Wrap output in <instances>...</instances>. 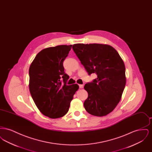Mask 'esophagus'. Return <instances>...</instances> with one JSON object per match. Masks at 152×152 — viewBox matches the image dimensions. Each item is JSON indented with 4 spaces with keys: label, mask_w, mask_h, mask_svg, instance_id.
Returning <instances> with one entry per match:
<instances>
[{
    "label": "esophagus",
    "mask_w": 152,
    "mask_h": 152,
    "mask_svg": "<svg viewBox=\"0 0 152 152\" xmlns=\"http://www.w3.org/2000/svg\"><path fill=\"white\" fill-rule=\"evenodd\" d=\"M83 87H84V85H83V84H80V85H79L80 88H81V89H82V88H83Z\"/></svg>",
    "instance_id": "obj_1"
}]
</instances>
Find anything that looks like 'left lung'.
Masks as SVG:
<instances>
[{"label":"left lung","mask_w":152,"mask_h":152,"mask_svg":"<svg viewBox=\"0 0 152 152\" xmlns=\"http://www.w3.org/2000/svg\"><path fill=\"white\" fill-rule=\"evenodd\" d=\"M72 48L88 74L97 75L96 79L84 86L88 94L84 108L94 116L107 115L120 101L125 87L123 59L113 47L107 44H75Z\"/></svg>","instance_id":"1"}]
</instances>
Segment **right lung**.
<instances>
[{"label":"right lung","mask_w":152,"mask_h":152,"mask_svg":"<svg viewBox=\"0 0 152 152\" xmlns=\"http://www.w3.org/2000/svg\"><path fill=\"white\" fill-rule=\"evenodd\" d=\"M72 46L60 45L43 49L29 66L30 94L40 112L51 118L66 114L73 95L79 88L77 84H66L69 76L64 72L63 63ZM61 77L65 83L63 85Z\"/></svg>","instance_id":"1"}]
</instances>
